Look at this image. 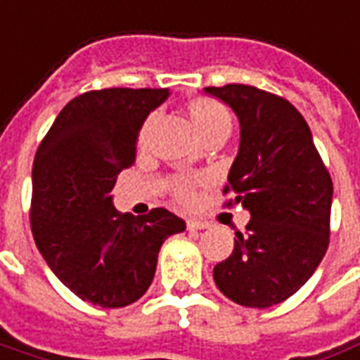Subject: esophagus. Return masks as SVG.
<instances>
[{"mask_svg": "<svg viewBox=\"0 0 360 360\" xmlns=\"http://www.w3.org/2000/svg\"><path fill=\"white\" fill-rule=\"evenodd\" d=\"M186 226H188V230H205L209 226V222L198 219H188L186 220Z\"/></svg>", "mask_w": 360, "mask_h": 360, "instance_id": "34e87169", "label": "esophagus"}]
</instances>
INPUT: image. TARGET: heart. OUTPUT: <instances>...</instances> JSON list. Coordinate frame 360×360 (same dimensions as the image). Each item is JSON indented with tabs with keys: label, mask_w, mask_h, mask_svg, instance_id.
Instances as JSON below:
<instances>
[{
	"label": "heart",
	"mask_w": 360,
	"mask_h": 360,
	"mask_svg": "<svg viewBox=\"0 0 360 360\" xmlns=\"http://www.w3.org/2000/svg\"><path fill=\"white\" fill-rule=\"evenodd\" d=\"M186 111L190 115V120L195 132L199 134V138L205 141H214V140H224L230 132V126H232V119L228 111L214 99L209 97H195L191 99ZM151 126H153V117L146 119V122L141 124L140 132H138V148L143 149L148 146L149 134H151ZM195 186L198 180L193 178H174L170 182V190L174 193V198L182 203H190L195 193Z\"/></svg>",
	"instance_id": "heart-1"
}]
</instances>
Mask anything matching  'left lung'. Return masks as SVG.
<instances>
[{"mask_svg":"<svg viewBox=\"0 0 360 360\" xmlns=\"http://www.w3.org/2000/svg\"><path fill=\"white\" fill-rule=\"evenodd\" d=\"M205 91L240 120L224 193H236L228 207L241 203L251 214L245 232H236L232 255L212 270L214 284L238 305H278L313 276L326 253L332 178L311 128L288 99L245 84Z\"/></svg>","mask_w":360,"mask_h":360,"instance_id":"left-lung-1","label":"left lung"}]
</instances>
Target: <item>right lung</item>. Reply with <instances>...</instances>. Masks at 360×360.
Wrapping results in <instances>:
<instances>
[{
	"label": "right lung",
	"instance_id": "1",
	"mask_svg": "<svg viewBox=\"0 0 360 360\" xmlns=\"http://www.w3.org/2000/svg\"><path fill=\"white\" fill-rule=\"evenodd\" d=\"M167 88H107L70 99L41 140L32 167L30 224L49 269L91 305L119 309L153 282L165 240L186 230L167 209L119 212L111 191L136 161L143 120Z\"/></svg>",
	"mask_w": 360,
	"mask_h": 360
}]
</instances>
